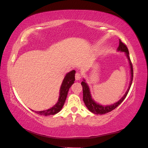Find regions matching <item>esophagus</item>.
<instances>
[{"instance_id":"1","label":"esophagus","mask_w":148,"mask_h":148,"mask_svg":"<svg viewBox=\"0 0 148 148\" xmlns=\"http://www.w3.org/2000/svg\"><path fill=\"white\" fill-rule=\"evenodd\" d=\"M82 75L80 72H76V75H75V78H76V80H79L81 78H82Z\"/></svg>"}]
</instances>
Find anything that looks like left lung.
Returning a JSON list of instances; mask_svg holds the SVG:
<instances>
[{"label":"left lung","instance_id":"left-lung-1","mask_svg":"<svg viewBox=\"0 0 148 148\" xmlns=\"http://www.w3.org/2000/svg\"><path fill=\"white\" fill-rule=\"evenodd\" d=\"M118 51H120L121 52H124L126 53V55L128 60L129 61V63L130 65V69H131V81H130V86L127 90L125 94L124 95V96L121 98V99L117 101V103H115L113 105H107V106H102L97 104L95 102V101L92 99L90 92V89L87 84L85 83V79H83V82H82V85L83 86V101L85 103L86 106L87 107V108L91 112L94 113L95 114H105L114 110L115 108H116L117 107L120 105V104L123 102V101L125 99L127 94H128V92L130 90V88L131 87L132 81H133V77H134V71H133V65L130 60V55H129V51L128 49L126 47V45L124 44L123 42H122L121 40H119V45L117 48Z\"/></svg>","mask_w":148,"mask_h":148}]
</instances>
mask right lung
Returning a JSON list of instances; mask_svg holds the SVG:
<instances>
[{"label": "right lung", "instance_id": "right-lung-1", "mask_svg": "<svg viewBox=\"0 0 148 148\" xmlns=\"http://www.w3.org/2000/svg\"><path fill=\"white\" fill-rule=\"evenodd\" d=\"M75 73H76V71L73 70L66 74V76L64 77V79H63L62 82V86H61L60 90V97H59L58 101V102L56 105L52 107L51 108L46 110L39 111V112L34 111V112L38 114L41 115H45V116L54 115L57 114V113H58L61 110H62V107L65 102L69 88H71V86L74 82Z\"/></svg>", "mask_w": 148, "mask_h": 148}]
</instances>
